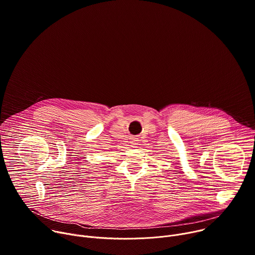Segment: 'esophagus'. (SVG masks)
Returning <instances> with one entry per match:
<instances>
[{
	"label": "esophagus",
	"mask_w": 255,
	"mask_h": 255,
	"mask_svg": "<svg viewBox=\"0 0 255 255\" xmlns=\"http://www.w3.org/2000/svg\"><path fill=\"white\" fill-rule=\"evenodd\" d=\"M138 139L137 138H131V141H130V143L132 144V146H136L137 144H138Z\"/></svg>",
	"instance_id": "34e87169"
}]
</instances>
